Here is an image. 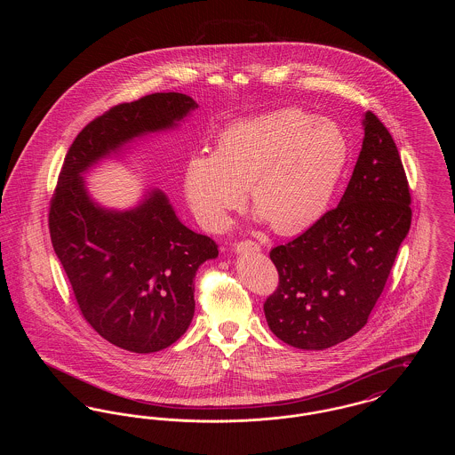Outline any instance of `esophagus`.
<instances>
[{
    "mask_svg": "<svg viewBox=\"0 0 455 455\" xmlns=\"http://www.w3.org/2000/svg\"><path fill=\"white\" fill-rule=\"evenodd\" d=\"M247 251H259V243L254 240H240L235 243V252H247Z\"/></svg>",
    "mask_w": 455,
    "mask_h": 455,
    "instance_id": "34e87169",
    "label": "esophagus"
}]
</instances>
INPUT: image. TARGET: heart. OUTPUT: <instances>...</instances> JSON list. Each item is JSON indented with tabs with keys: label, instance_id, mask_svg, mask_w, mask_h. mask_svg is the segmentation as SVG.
<instances>
[{
	"label": "heart",
	"instance_id": "b5f03b06",
	"mask_svg": "<svg viewBox=\"0 0 455 455\" xmlns=\"http://www.w3.org/2000/svg\"><path fill=\"white\" fill-rule=\"evenodd\" d=\"M349 143L331 119L282 108L228 126L213 153H196L184 169V193L208 230L227 225L251 203L280 235L314 227L329 210L347 169Z\"/></svg>",
	"mask_w": 455,
	"mask_h": 455
}]
</instances>
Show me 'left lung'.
<instances>
[{"mask_svg": "<svg viewBox=\"0 0 455 455\" xmlns=\"http://www.w3.org/2000/svg\"><path fill=\"white\" fill-rule=\"evenodd\" d=\"M363 130L339 204L269 252L280 283L264 302V315L290 347L325 349L367 324L410 232L411 195L397 147L370 110Z\"/></svg>", "mask_w": 455, "mask_h": 455, "instance_id": "1", "label": "left lung"}]
</instances>
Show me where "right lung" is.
<instances>
[{
	"instance_id": "add662e5",
	"label": "right lung",
	"mask_w": 455,
	"mask_h": 455,
	"mask_svg": "<svg viewBox=\"0 0 455 455\" xmlns=\"http://www.w3.org/2000/svg\"><path fill=\"white\" fill-rule=\"evenodd\" d=\"M196 108L184 93L160 92L108 108L71 143L51 197L52 247L82 315L132 353L160 351L186 332L196 271L217 258V242L182 225L158 189L128 212L100 208L82 173L138 136L173 128Z\"/></svg>"
}]
</instances>
